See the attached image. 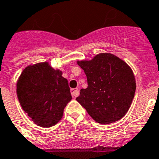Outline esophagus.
Listing matches in <instances>:
<instances>
[{"label": "esophagus", "mask_w": 159, "mask_h": 159, "mask_svg": "<svg viewBox=\"0 0 159 159\" xmlns=\"http://www.w3.org/2000/svg\"><path fill=\"white\" fill-rule=\"evenodd\" d=\"M70 93H71L73 97H76V96H79L78 89H70Z\"/></svg>", "instance_id": "esophagus-1"}]
</instances>
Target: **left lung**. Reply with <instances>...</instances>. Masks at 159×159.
<instances>
[{
  "instance_id": "left-lung-1",
  "label": "left lung",
  "mask_w": 159,
  "mask_h": 159,
  "mask_svg": "<svg viewBox=\"0 0 159 159\" xmlns=\"http://www.w3.org/2000/svg\"><path fill=\"white\" fill-rule=\"evenodd\" d=\"M87 76L88 88L76 100L96 122L110 124L128 112L136 90L133 70L112 54H100L91 61L78 62Z\"/></svg>"
}]
</instances>
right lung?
Instances as JSON below:
<instances>
[{
  "mask_svg": "<svg viewBox=\"0 0 159 159\" xmlns=\"http://www.w3.org/2000/svg\"><path fill=\"white\" fill-rule=\"evenodd\" d=\"M17 94L23 110L42 127L58 123L71 100L67 80L48 63L27 66L17 81Z\"/></svg>",
  "mask_w": 159,
  "mask_h": 159,
  "instance_id": "1",
  "label": "right lung"
}]
</instances>
